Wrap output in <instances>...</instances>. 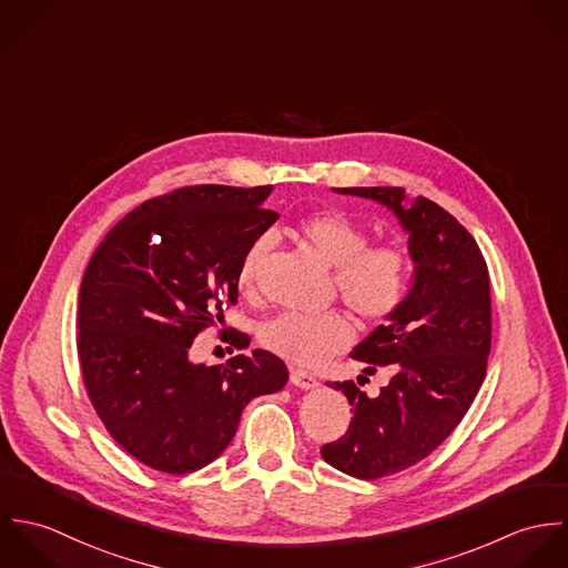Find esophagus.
<instances>
[{"label": "esophagus", "instance_id": "1", "mask_svg": "<svg viewBox=\"0 0 568 568\" xmlns=\"http://www.w3.org/2000/svg\"><path fill=\"white\" fill-rule=\"evenodd\" d=\"M291 383L297 385V387H302V389H313V387L320 385L313 374H308V372H304V369H297V367H291Z\"/></svg>", "mask_w": 568, "mask_h": 568}]
</instances>
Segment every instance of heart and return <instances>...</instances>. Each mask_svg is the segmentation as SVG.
Returning <instances> with one entry per match:
<instances>
[{
    "label": "heart",
    "instance_id": "1",
    "mask_svg": "<svg viewBox=\"0 0 568 568\" xmlns=\"http://www.w3.org/2000/svg\"><path fill=\"white\" fill-rule=\"evenodd\" d=\"M295 234L332 266V288L365 325L387 322L405 302L410 282V255L394 241L369 243V232L341 210H317L295 223ZM271 248L257 236L244 248L239 284L251 288ZM260 343L297 365H320L354 341L352 320L329 308L324 313H280L260 327Z\"/></svg>",
    "mask_w": 568,
    "mask_h": 568
}]
</instances>
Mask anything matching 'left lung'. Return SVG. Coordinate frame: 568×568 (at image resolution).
<instances>
[{
    "label": "left lung",
    "instance_id": "1",
    "mask_svg": "<svg viewBox=\"0 0 568 568\" xmlns=\"http://www.w3.org/2000/svg\"><path fill=\"white\" fill-rule=\"evenodd\" d=\"M385 203L408 232L413 288L387 324L352 356L392 369L367 398L354 381L327 383L352 405L345 435L322 446L325 462L356 479H383L426 459L464 419L486 378L491 302L486 257L470 232L426 196L403 205L400 187H334ZM365 378V376H363Z\"/></svg>",
    "mask_w": 568,
    "mask_h": 568
}]
</instances>
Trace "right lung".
Wrapping results in <instances>:
<instances>
[{"mask_svg":"<svg viewBox=\"0 0 568 568\" xmlns=\"http://www.w3.org/2000/svg\"><path fill=\"white\" fill-rule=\"evenodd\" d=\"M271 185H185L126 214L93 251L79 293L82 385L109 435L168 475L194 473L234 439L253 398L288 381L282 358L253 349L194 365L199 332L239 302L244 248L277 214ZM234 347L243 332L225 327Z\"/></svg>","mask_w":568,"mask_h":568,"instance_id":"right-lung-1","label":"right lung"}]
</instances>
